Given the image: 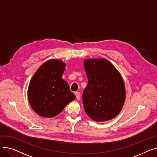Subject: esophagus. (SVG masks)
<instances>
[{"instance_id": "obj_1", "label": "esophagus", "mask_w": 157, "mask_h": 157, "mask_svg": "<svg viewBox=\"0 0 157 157\" xmlns=\"http://www.w3.org/2000/svg\"><path fill=\"white\" fill-rule=\"evenodd\" d=\"M75 95H76V98H77V99H78V100L80 99V96H81L80 92H76V93H75Z\"/></svg>"}]
</instances>
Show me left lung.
Masks as SVG:
<instances>
[{
    "instance_id": "left-lung-1",
    "label": "left lung",
    "mask_w": 157,
    "mask_h": 157,
    "mask_svg": "<svg viewBox=\"0 0 157 157\" xmlns=\"http://www.w3.org/2000/svg\"><path fill=\"white\" fill-rule=\"evenodd\" d=\"M88 85L83 94L86 113L92 120L104 121L116 117L125 100V88L120 72L108 60L86 59Z\"/></svg>"
}]
</instances>
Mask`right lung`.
<instances>
[{
    "label": "right lung",
    "instance_id": "right-lung-1",
    "mask_svg": "<svg viewBox=\"0 0 157 157\" xmlns=\"http://www.w3.org/2000/svg\"><path fill=\"white\" fill-rule=\"evenodd\" d=\"M65 63L51 59L43 63L33 76L28 88L30 105L37 114L52 118L75 99L68 83L62 79Z\"/></svg>",
    "mask_w": 157,
    "mask_h": 157
}]
</instances>
